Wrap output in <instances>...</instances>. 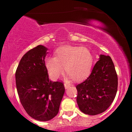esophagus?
Listing matches in <instances>:
<instances>
[{"label":"esophagus","mask_w":132,"mask_h":132,"mask_svg":"<svg viewBox=\"0 0 132 132\" xmlns=\"http://www.w3.org/2000/svg\"><path fill=\"white\" fill-rule=\"evenodd\" d=\"M71 85L69 84H68V83H64V87H65V88L66 89H67L68 87H69V86H70Z\"/></svg>","instance_id":"1"}]
</instances>
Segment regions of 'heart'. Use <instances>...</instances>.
I'll return each mask as SVG.
<instances>
[{"instance_id": "heart-1", "label": "heart", "mask_w": 132, "mask_h": 132, "mask_svg": "<svg viewBox=\"0 0 132 132\" xmlns=\"http://www.w3.org/2000/svg\"><path fill=\"white\" fill-rule=\"evenodd\" d=\"M92 55L85 47L65 46L57 49L55 57H48L45 66L50 77L53 80L64 73L75 81L82 79L90 72L92 65Z\"/></svg>"}]
</instances>
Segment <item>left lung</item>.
<instances>
[{"label": "left lung", "instance_id": "8db88e82", "mask_svg": "<svg viewBox=\"0 0 132 132\" xmlns=\"http://www.w3.org/2000/svg\"><path fill=\"white\" fill-rule=\"evenodd\" d=\"M117 87V75L111 57L101 54L89 76L76 86L80 110L90 116L104 112L116 97Z\"/></svg>", "mask_w": 132, "mask_h": 132}]
</instances>
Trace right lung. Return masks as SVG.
<instances>
[{"mask_svg":"<svg viewBox=\"0 0 132 132\" xmlns=\"http://www.w3.org/2000/svg\"><path fill=\"white\" fill-rule=\"evenodd\" d=\"M48 49L38 45L23 55L15 72L20 101L31 117L48 121L57 114L65 89L63 82L49 79L45 59Z\"/></svg>","mask_w":132,"mask_h":132,"instance_id":"1","label":"right lung"}]
</instances>
